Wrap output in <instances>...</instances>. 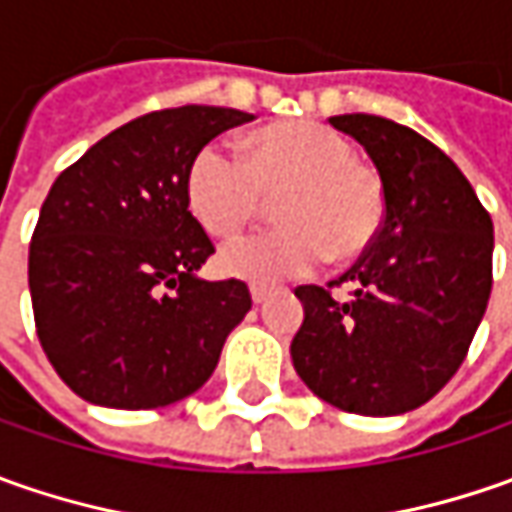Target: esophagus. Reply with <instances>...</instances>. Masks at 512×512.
I'll use <instances>...</instances> for the list:
<instances>
[{"label": "esophagus", "mask_w": 512, "mask_h": 512, "mask_svg": "<svg viewBox=\"0 0 512 512\" xmlns=\"http://www.w3.org/2000/svg\"><path fill=\"white\" fill-rule=\"evenodd\" d=\"M250 299H253V305H265L267 299H270V290L267 287H250Z\"/></svg>", "instance_id": "1"}]
</instances>
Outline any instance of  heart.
I'll use <instances>...</instances> for the list:
<instances>
[{
  "mask_svg": "<svg viewBox=\"0 0 512 512\" xmlns=\"http://www.w3.org/2000/svg\"><path fill=\"white\" fill-rule=\"evenodd\" d=\"M190 213L227 239L276 196L279 227L233 239L219 253L227 276L276 285L305 276L325 259L342 265L376 242L387 213L379 173L356 159L339 130L319 122H276L250 133L245 156L222 142L193 153L185 176Z\"/></svg>",
  "mask_w": 512,
  "mask_h": 512,
  "instance_id": "heart-1",
  "label": "heart"
}]
</instances>
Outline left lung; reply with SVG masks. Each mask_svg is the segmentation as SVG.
Wrapping results in <instances>:
<instances>
[{"label": "left lung", "mask_w": 512, "mask_h": 512, "mask_svg": "<svg viewBox=\"0 0 512 512\" xmlns=\"http://www.w3.org/2000/svg\"><path fill=\"white\" fill-rule=\"evenodd\" d=\"M353 136L387 196L376 242L330 285H302L305 322L290 356L327 404L359 416H399L453 379L493 287V222L453 159L416 130L370 113L330 116Z\"/></svg>", "instance_id": "8db88e82"}]
</instances>
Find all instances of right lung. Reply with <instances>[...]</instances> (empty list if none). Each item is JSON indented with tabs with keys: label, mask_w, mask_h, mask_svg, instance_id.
<instances>
[{
	"label": "right lung",
	"mask_w": 512,
	"mask_h": 512,
	"mask_svg": "<svg viewBox=\"0 0 512 512\" xmlns=\"http://www.w3.org/2000/svg\"><path fill=\"white\" fill-rule=\"evenodd\" d=\"M250 119L213 105L153 110L50 187L30 239V302L45 356L85 402L165 407L216 370L250 290L196 276L213 242L187 210L185 176L196 150Z\"/></svg>",
	"instance_id": "add662e5"
}]
</instances>
